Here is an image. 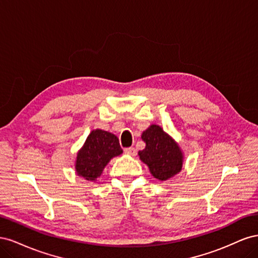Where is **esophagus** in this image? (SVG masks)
Returning a JSON list of instances; mask_svg holds the SVG:
<instances>
[{
  "label": "esophagus",
  "instance_id": "obj_1",
  "mask_svg": "<svg viewBox=\"0 0 258 258\" xmlns=\"http://www.w3.org/2000/svg\"><path fill=\"white\" fill-rule=\"evenodd\" d=\"M124 153L128 154V155H131V156H136L137 155V150L135 147H127V148H124Z\"/></svg>",
  "mask_w": 258,
  "mask_h": 258
}]
</instances>
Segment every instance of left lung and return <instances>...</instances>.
Returning a JSON list of instances; mask_svg holds the SVG:
<instances>
[{
    "mask_svg": "<svg viewBox=\"0 0 258 258\" xmlns=\"http://www.w3.org/2000/svg\"><path fill=\"white\" fill-rule=\"evenodd\" d=\"M142 140L146 146L139 152L140 159L148 166L154 177L167 181L182 170L181 150L159 126L152 124L142 134Z\"/></svg>",
    "mask_w": 258,
    "mask_h": 258,
    "instance_id": "8db88e82",
    "label": "left lung"
}]
</instances>
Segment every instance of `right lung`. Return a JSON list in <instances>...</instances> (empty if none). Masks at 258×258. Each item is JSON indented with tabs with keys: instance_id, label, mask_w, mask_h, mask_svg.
I'll list each match as a JSON object with an SVG mask.
<instances>
[{
	"instance_id": "obj_1",
	"label": "right lung",
	"mask_w": 258,
	"mask_h": 258,
	"mask_svg": "<svg viewBox=\"0 0 258 258\" xmlns=\"http://www.w3.org/2000/svg\"><path fill=\"white\" fill-rule=\"evenodd\" d=\"M122 153L118 138L104 130H93L77 154V175L87 181H96L115 156Z\"/></svg>"
}]
</instances>
